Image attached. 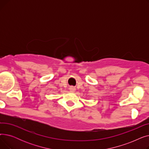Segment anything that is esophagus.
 <instances>
[{
  "label": "esophagus",
  "mask_w": 149,
  "mask_h": 149,
  "mask_svg": "<svg viewBox=\"0 0 149 149\" xmlns=\"http://www.w3.org/2000/svg\"><path fill=\"white\" fill-rule=\"evenodd\" d=\"M75 88H74V87H73V86H71V87H70L69 88V91H70V92H75Z\"/></svg>",
  "instance_id": "34e87169"
}]
</instances>
